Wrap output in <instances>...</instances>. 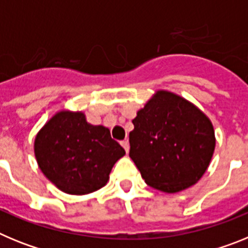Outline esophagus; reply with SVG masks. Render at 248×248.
Returning a JSON list of instances; mask_svg holds the SVG:
<instances>
[{
	"instance_id": "esophagus-1",
	"label": "esophagus",
	"mask_w": 248,
	"mask_h": 248,
	"mask_svg": "<svg viewBox=\"0 0 248 248\" xmlns=\"http://www.w3.org/2000/svg\"><path fill=\"white\" fill-rule=\"evenodd\" d=\"M120 144H122L123 148L125 149L126 153H129V141H128V140H123V141Z\"/></svg>"
}]
</instances>
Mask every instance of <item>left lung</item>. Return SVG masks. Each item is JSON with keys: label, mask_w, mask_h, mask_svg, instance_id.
<instances>
[{"label": "left lung", "mask_w": 248, "mask_h": 248, "mask_svg": "<svg viewBox=\"0 0 248 248\" xmlns=\"http://www.w3.org/2000/svg\"><path fill=\"white\" fill-rule=\"evenodd\" d=\"M133 124L129 156L149 186L174 194L205 174L216 144L214 126L189 100L157 91Z\"/></svg>", "instance_id": "left-lung-1"}]
</instances>
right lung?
<instances>
[{"instance_id":"right-lung-1","label":"right lung","mask_w":248,"mask_h":248,"mask_svg":"<svg viewBox=\"0 0 248 248\" xmlns=\"http://www.w3.org/2000/svg\"><path fill=\"white\" fill-rule=\"evenodd\" d=\"M34 155L50 183L65 194L85 195L108 183L125 150L103 125H92L82 111H58L38 131Z\"/></svg>"}]
</instances>
